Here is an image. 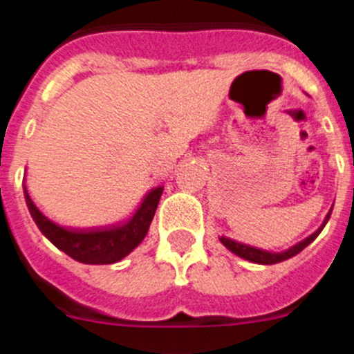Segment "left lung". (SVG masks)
Masks as SVG:
<instances>
[{"instance_id": "8db88e82", "label": "left lung", "mask_w": 354, "mask_h": 354, "mask_svg": "<svg viewBox=\"0 0 354 354\" xmlns=\"http://www.w3.org/2000/svg\"><path fill=\"white\" fill-rule=\"evenodd\" d=\"M330 214H332V209L328 211V214H326V216H325V222L322 223V227H319V229L316 230L315 234H311V236L306 237V239H304V241L297 243L295 246L288 248V250H285V252H279V253L266 252V250H260V248H253V246H248V244H241V243H237V241L229 239V237H225V236L220 237V241H222V244L227 248V250H230V252H232V253H236V255L241 257V259L250 260V262H253V263H263V266H272V263H279V262H283V260L292 259V257H295L297 253L302 252L304 248L309 246V244H311L313 241H315L316 237L319 236V232H322V230H323V227L326 225Z\"/></svg>"}]
</instances>
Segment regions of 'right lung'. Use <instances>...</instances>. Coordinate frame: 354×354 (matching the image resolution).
Returning a JSON list of instances; mask_svg holds the SVG:
<instances>
[{
    "label": "right lung",
    "instance_id": "1",
    "mask_svg": "<svg viewBox=\"0 0 354 354\" xmlns=\"http://www.w3.org/2000/svg\"><path fill=\"white\" fill-rule=\"evenodd\" d=\"M162 190H164L162 187L150 190L136 213L122 225L113 227V229L88 230V232L87 230L64 229L48 220L32 203L26 187L24 197L35 223L54 246H57L61 252L82 263L104 266V263H115L127 257L145 239L151 220H153L158 201H160Z\"/></svg>",
    "mask_w": 354,
    "mask_h": 354
}]
</instances>
